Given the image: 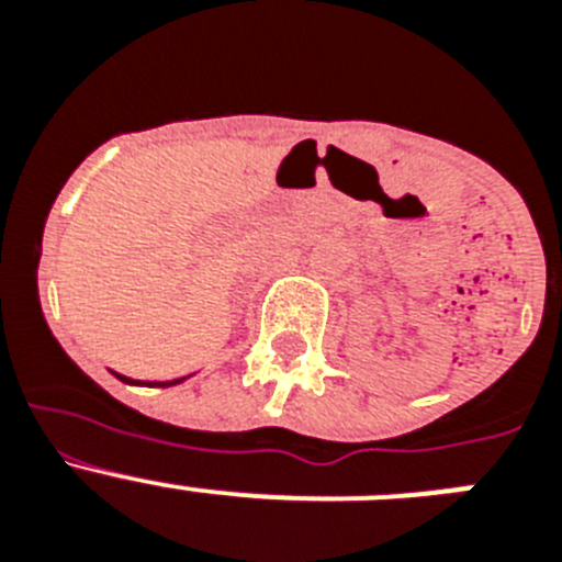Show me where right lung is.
I'll return each mask as SVG.
<instances>
[{"label":"right lung","mask_w":562,"mask_h":562,"mask_svg":"<svg viewBox=\"0 0 562 562\" xmlns=\"http://www.w3.org/2000/svg\"><path fill=\"white\" fill-rule=\"evenodd\" d=\"M121 382H126V385H148V389H171V385H180L182 380H188V376H180V380H168V382H140V380H132V376H123V374H114Z\"/></svg>","instance_id":"right-lung-1"}]
</instances>
